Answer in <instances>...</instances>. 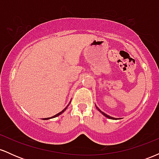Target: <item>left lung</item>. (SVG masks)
I'll return each instance as SVG.
<instances>
[{"instance_id": "obj_1", "label": "left lung", "mask_w": 159, "mask_h": 159, "mask_svg": "<svg viewBox=\"0 0 159 159\" xmlns=\"http://www.w3.org/2000/svg\"><path fill=\"white\" fill-rule=\"evenodd\" d=\"M96 108H97L98 109V111H100V112H101L102 113V114L103 115H104V116H106V117H107V118H109V119H111V120H115V118H114V117H112V116H108V115H107L106 114H105V113H104V112H102V111H100L99 110V109H98V107H96Z\"/></svg>"}]
</instances>
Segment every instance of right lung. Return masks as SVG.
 Instances as JSON below:
<instances>
[{
  "label": "right lung",
  "instance_id": "right-lung-1",
  "mask_svg": "<svg viewBox=\"0 0 159 159\" xmlns=\"http://www.w3.org/2000/svg\"><path fill=\"white\" fill-rule=\"evenodd\" d=\"M70 102H69V104H70ZM69 105H67V106H66V107H65V108H64V109H63V111H61V112H60V113H58V114H57L56 115H54V116H52V117H48V118H45V119H43V120H48V119H52V118H54V117H56V116H59V115H61V114H62V113H63V112H64V111H66V108H67V107H68V106H69Z\"/></svg>",
  "mask_w": 159,
  "mask_h": 159
}]
</instances>
